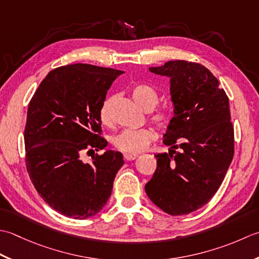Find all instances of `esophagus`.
I'll list each match as a JSON object with an SVG mask.
<instances>
[{
  "label": "esophagus",
  "mask_w": 259,
  "mask_h": 259,
  "mask_svg": "<svg viewBox=\"0 0 259 259\" xmlns=\"http://www.w3.org/2000/svg\"><path fill=\"white\" fill-rule=\"evenodd\" d=\"M137 156H139V155H137V154H133V153H124V159H125L126 161L135 160Z\"/></svg>",
  "instance_id": "obj_1"
}]
</instances>
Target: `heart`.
I'll use <instances>...</instances> for the list:
<instances>
[{
    "label": "heart",
    "mask_w": 259,
    "mask_h": 259,
    "mask_svg": "<svg viewBox=\"0 0 259 259\" xmlns=\"http://www.w3.org/2000/svg\"><path fill=\"white\" fill-rule=\"evenodd\" d=\"M132 97L134 102L144 110H152L157 103H159V94L154 88L146 85V83H139L135 85L131 91ZM110 104L112 100L106 99L99 109V119L104 125H108L112 122L110 118ZM153 124L159 130H165L170 123V116L164 110H159L151 116ZM155 134L152 128H126L119 134L114 136L113 144L119 151L125 153H136L143 152L154 140Z\"/></svg>",
    "instance_id": "b5f03b06"
}]
</instances>
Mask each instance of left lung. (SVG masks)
I'll list each match as a JSON object with an SVG mask.
<instances>
[{"label":"left lung","mask_w":259,"mask_h":259,"mask_svg":"<svg viewBox=\"0 0 259 259\" xmlns=\"http://www.w3.org/2000/svg\"><path fill=\"white\" fill-rule=\"evenodd\" d=\"M150 71L170 77L174 116L163 140L171 149L155 155L157 166L145 192L164 212L188 214L214 196L233 161L229 99L200 63L167 61Z\"/></svg>","instance_id":"8db88e82"}]
</instances>
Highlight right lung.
Segmentation results:
<instances>
[{
  "label": "right lung",
  "mask_w": 259,
  "mask_h": 259,
  "mask_svg": "<svg viewBox=\"0 0 259 259\" xmlns=\"http://www.w3.org/2000/svg\"><path fill=\"white\" fill-rule=\"evenodd\" d=\"M123 71L87 63L51 70L31 98L24 128L26 171L40 197L58 212L87 219L112 194L120 152L87 154L107 146L99 109L113 81Z\"/></svg>",
  "instance_id": "1"
}]
</instances>
